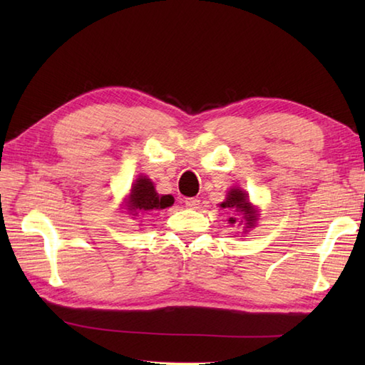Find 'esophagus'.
Listing matches in <instances>:
<instances>
[{"label": "esophagus", "mask_w": 365, "mask_h": 365, "mask_svg": "<svg viewBox=\"0 0 365 365\" xmlns=\"http://www.w3.org/2000/svg\"><path fill=\"white\" fill-rule=\"evenodd\" d=\"M185 205H187L188 208H192V210H196V208H199V205H200V200L196 197H188L187 200H185Z\"/></svg>", "instance_id": "34e87169"}]
</instances>
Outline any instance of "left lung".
I'll return each mask as SVG.
<instances>
[{
    "mask_svg": "<svg viewBox=\"0 0 365 365\" xmlns=\"http://www.w3.org/2000/svg\"><path fill=\"white\" fill-rule=\"evenodd\" d=\"M222 208H227L234 216H230L229 222L230 224H235L237 222V215H242V221L240 222H245V230H250L252 227H255V222L259 220V213L255 210L254 205L250 202V196L246 195V191L240 190V188H232L227 192V197L224 202L220 204Z\"/></svg>",
    "mask_w": 365,
    "mask_h": 365,
    "instance_id": "obj_1",
    "label": "left lung"
}]
</instances>
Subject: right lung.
Segmentation results:
<instances>
[{
  "instance_id": "obj_1",
  "label": "right lung",
  "mask_w": 365,
  "mask_h": 365,
  "mask_svg": "<svg viewBox=\"0 0 365 365\" xmlns=\"http://www.w3.org/2000/svg\"><path fill=\"white\" fill-rule=\"evenodd\" d=\"M174 204V197L169 195H158L155 191L153 182L145 175H139L131 185L130 196L127 199V207L131 215H149V212H157L168 208Z\"/></svg>"
}]
</instances>
